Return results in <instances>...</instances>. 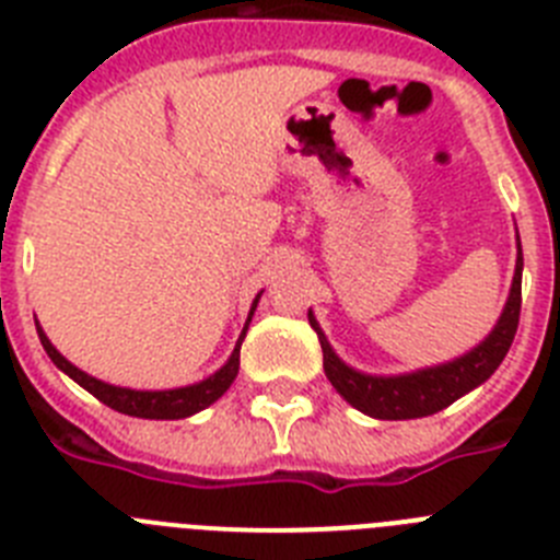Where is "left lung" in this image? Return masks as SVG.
I'll return each instance as SVG.
<instances>
[{
  "label": "left lung",
  "mask_w": 560,
  "mask_h": 560,
  "mask_svg": "<svg viewBox=\"0 0 560 560\" xmlns=\"http://www.w3.org/2000/svg\"><path fill=\"white\" fill-rule=\"evenodd\" d=\"M522 244H518L516 275H513L511 296H508V303H504L499 323L493 325L491 334L485 336V341H479L471 353L459 355V359L448 361V364L418 370V373L368 375L348 368V364L334 353V348H330L328 339H325L323 328H319V323H316L314 314L308 311L311 328L316 330L319 345H323L325 375H328V381L336 387V393L348 400L350 407L370 415V418L412 420L427 418V415L446 409L448 404H454V400L463 398L465 393H471L474 387H479L482 381L491 378L493 370L502 364V359L508 355V350H511L513 336H516L518 328V311H522Z\"/></svg>",
  "instance_id": "obj_1"
}]
</instances>
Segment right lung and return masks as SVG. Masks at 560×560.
<instances>
[{"label":"right lung","mask_w":560,"mask_h":560,"mask_svg":"<svg viewBox=\"0 0 560 560\" xmlns=\"http://www.w3.org/2000/svg\"><path fill=\"white\" fill-rule=\"evenodd\" d=\"M257 300H260V294H257L255 303H252L249 319H246V325H244V334H241V339H237L235 350H232L230 361H226L224 368H221L219 373H212L210 378L199 381V384H190V387H179V389H153L151 393V389L114 387V384H106V381L92 378L89 373L78 370L75 364H69V361L63 359L56 348H52V341L47 339V334H44L42 328H38V339H42L44 350H47V355L52 359V364H56L58 370H63V373H67L72 381H78V384H81L86 393H92L97 400H103L106 407L117 409V412H122V415H131V418L179 420V418H190V415L207 409L210 404H215V400H219L226 389H230V384L235 381V375H237V368H241V341H244L246 328H249V323H252V314H255V308H257Z\"/></svg>","instance_id":"obj_1"}]
</instances>
